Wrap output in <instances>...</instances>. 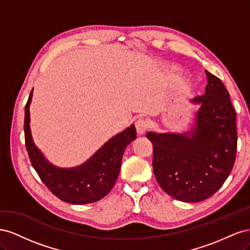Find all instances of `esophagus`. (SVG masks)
Listing matches in <instances>:
<instances>
[{
    "label": "esophagus",
    "mask_w": 250,
    "mask_h": 250,
    "mask_svg": "<svg viewBox=\"0 0 250 250\" xmlns=\"http://www.w3.org/2000/svg\"><path fill=\"white\" fill-rule=\"evenodd\" d=\"M135 128H137V131L140 135H143L144 133L146 132L147 128H148V123L146 122L145 120L140 119L137 121V123H135Z\"/></svg>",
    "instance_id": "1"
}]
</instances>
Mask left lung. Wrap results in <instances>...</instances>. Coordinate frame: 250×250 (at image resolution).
Wrapping results in <instances>:
<instances>
[{"mask_svg": "<svg viewBox=\"0 0 250 250\" xmlns=\"http://www.w3.org/2000/svg\"><path fill=\"white\" fill-rule=\"evenodd\" d=\"M206 74V94L191 100L199 105L191 129L146 134L153 145L152 166L158 185L171 197L185 202H199L214 195L236 160V111L222 81Z\"/></svg>", "mask_w": 250, "mask_h": 250, "instance_id": "1", "label": "left lung"}]
</instances>
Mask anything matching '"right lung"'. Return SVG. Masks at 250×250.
<instances>
[{
	"instance_id": "right-lung-1",
	"label": "right lung",
	"mask_w": 250,
	"mask_h": 250,
	"mask_svg": "<svg viewBox=\"0 0 250 250\" xmlns=\"http://www.w3.org/2000/svg\"><path fill=\"white\" fill-rule=\"evenodd\" d=\"M32 96L33 90L25 106V141L30 161L42 183L60 200L72 204L93 203L105 197L116 184L126 147L137 139L134 125L108 140L86 162L60 168L51 164L33 142L30 129Z\"/></svg>"
}]
</instances>
